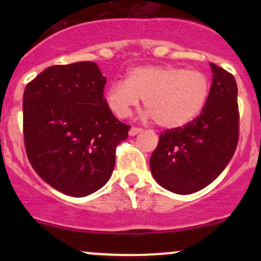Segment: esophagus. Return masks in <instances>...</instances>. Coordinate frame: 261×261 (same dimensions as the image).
<instances>
[{"instance_id":"esophagus-1","label":"esophagus","mask_w":261,"mask_h":261,"mask_svg":"<svg viewBox=\"0 0 261 261\" xmlns=\"http://www.w3.org/2000/svg\"><path fill=\"white\" fill-rule=\"evenodd\" d=\"M141 131L143 130H141L140 127H134L133 126V127L130 128V131H128V134H130V136H135V135H138L139 133H141Z\"/></svg>"}]
</instances>
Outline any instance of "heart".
I'll list each match as a JSON object with an SVG mask.
<instances>
[{"mask_svg":"<svg viewBox=\"0 0 261 261\" xmlns=\"http://www.w3.org/2000/svg\"><path fill=\"white\" fill-rule=\"evenodd\" d=\"M210 89L208 77L201 70L174 65H144L133 68L126 81L112 83L106 101L117 117L125 118L144 99V107L156 125L177 128L201 114Z\"/></svg>","mask_w":261,"mask_h":261,"instance_id":"heart-1","label":"heart"}]
</instances>
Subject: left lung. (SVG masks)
I'll use <instances>...</instances> for the list:
<instances>
[{
    "instance_id": "8db88e82",
    "label": "left lung",
    "mask_w": 261,
    "mask_h": 261,
    "mask_svg": "<svg viewBox=\"0 0 261 261\" xmlns=\"http://www.w3.org/2000/svg\"><path fill=\"white\" fill-rule=\"evenodd\" d=\"M210 96L201 115L183 127L160 134L150 158L155 180L177 194L212 183L227 167L239 141L238 86L231 73L211 63Z\"/></svg>"
}]
</instances>
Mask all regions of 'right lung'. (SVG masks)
Masks as SVG:
<instances>
[{"label":"right lung","instance_id":"1","mask_svg":"<svg viewBox=\"0 0 261 261\" xmlns=\"http://www.w3.org/2000/svg\"><path fill=\"white\" fill-rule=\"evenodd\" d=\"M106 78L93 62L53 65L23 92V141L39 177L62 193L86 197L111 178L116 146L130 126L103 97Z\"/></svg>","mask_w":261,"mask_h":261}]
</instances>
